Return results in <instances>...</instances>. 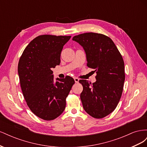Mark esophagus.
Listing matches in <instances>:
<instances>
[{
    "instance_id": "esophagus-1",
    "label": "esophagus",
    "mask_w": 147,
    "mask_h": 147,
    "mask_svg": "<svg viewBox=\"0 0 147 147\" xmlns=\"http://www.w3.org/2000/svg\"><path fill=\"white\" fill-rule=\"evenodd\" d=\"M74 80H75V83H78L79 79L78 78H77V77H75V78H74Z\"/></svg>"
}]
</instances>
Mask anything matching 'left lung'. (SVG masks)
<instances>
[{"mask_svg":"<svg viewBox=\"0 0 147 147\" xmlns=\"http://www.w3.org/2000/svg\"><path fill=\"white\" fill-rule=\"evenodd\" d=\"M84 49L87 66L96 73V82L80 80L83 90L80 99L84 110L91 117L102 118L116 109L121 97L125 80L121 55L110 37L88 32L72 38Z\"/></svg>","mask_w":147,"mask_h":147,"instance_id":"left-lung-1","label":"left lung"}]
</instances>
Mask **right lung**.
<instances>
[{"label": "right lung", "mask_w": 147, "mask_h": 147, "mask_svg": "<svg viewBox=\"0 0 147 147\" xmlns=\"http://www.w3.org/2000/svg\"><path fill=\"white\" fill-rule=\"evenodd\" d=\"M71 36L42 35L26 47L18 72L22 92L30 110L40 118L53 120L64 112L66 97L75 83L73 78H57L52 68L59 65L61 53Z\"/></svg>", "instance_id": "add662e5"}]
</instances>
